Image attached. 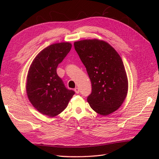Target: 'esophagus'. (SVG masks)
Instances as JSON below:
<instances>
[{"instance_id":"obj_1","label":"esophagus","mask_w":159,"mask_h":159,"mask_svg":"<svg viewBox=\"0 0 159 159\" xmlns=\"http://www.w3.org/2000/svg\"><path fill=\"white\" fill-rule=\"evenodd\" d=\"M74 92H76V93H79L80 92L79 87H76V88H74Z\"/></svg>"}]
</instances>
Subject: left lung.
<instances>
[{"instance_id":"1","label":"left lung","mask_w":159,"mask_h":159,"mask_svg":"<svg viewBox=\"0 0 159 159\" xmlns=\"http://www.w3.org/2000/svg\"><path fill=\"white\" fill-rule=\"evenodd\" d=\"M74 45L92 83L87 102L100 115L112 113L122 104L128 93L127 75L120 56L103 40L83 39Z\"/></svg>"}]
</instances>
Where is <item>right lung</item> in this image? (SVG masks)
<instances>
[{"instance_id": "right-lung-1", "label": "right lung", "mask_w": 159, "mask_h": 159, "mask_svg": "<svg viewBox=\"0 0 159 159\" xmlns=\"http://www.w3.org/2000/svg\"><path fill=\"white\" fill-rule=\"evenodd\" d=\"M71 48L69 42L53 43L39 52L30 66L26 94L32 105L45 116L55 117L61 113L75 93L66 88L57 74V66Z\"/></svg>"}]
</instances>
